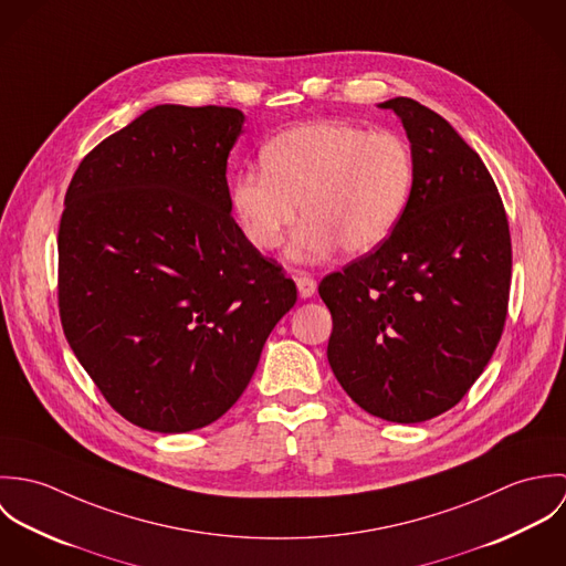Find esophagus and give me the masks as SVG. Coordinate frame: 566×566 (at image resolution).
<instances>
[{
  "instance_id": "1",
  "label": "esophagus",
  "mask_w": 566,
  "mask_h": 566,
  "mask_svg": "<svg viewBox=\"0 0 566 566\" xmlns=\"http://www.w3.org/2000/svg\"><path fill=\"white\" fill-rule=\"evenodd\" d=\"M296 285H298L301 298H312V296L316 294V279L310 276V274H305V272H298Z\"/></svg>"
}]
</instances>
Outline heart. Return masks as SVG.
I'll return each mask as SVG.
<instances>
[{
  "label": "heart",
  "mask_w": 566,
  "mask_h": 566,
  "mask_svg": "<svg viewBox=\"0 0 566 566\" xmlns=\"http://www.w3.org/2000/svg\"><path fill=\"white\" fill-rule=\"evenodd\" d=\"M263 171L245 169L233 182L243 233L268 252L305 218L290 254L321 259L335 245L366 254L386 242L403 218L413 187V157L401 135L370 133L348 122L290 128L261 153Z\"/></svg>",
  "instance_id": "heart-1"
}]
</instances>
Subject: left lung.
Instances as JSON below:
<instances>
[{
  "mask_svg": "<svg viewBox=\"0 0 566 566\" xmlns=\"http://www.w3.org/2000/svg\"><path fill=\"white\" fill-rule=\"evenodd\" d=\"M403 122L413 187L377 250L326 274V357L346 395L390 422L460 403L507 316L512 243L496 185L453 126L411 97L381 104Z\"/></svg>",
  "mask_w": 566,
  "mask_h": 566,
  "instance_id": "left-lung-1",
  "label": "left lung"
}]
</instances>
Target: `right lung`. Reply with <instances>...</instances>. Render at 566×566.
<instances>
[{
	"instance_id": "add662e5",
	"label": "right lung",
	"mask_w": 566,
	"mask_h": 566,
	"mask_svg": "<svg viewBox=\"0 0 566 566\" xmlns=\"http://www.w3.org/2000/svg\"><path fill=\"white\" fill-rule=\"evenodd\" d=\"M243 113L161 104L82 159L59 227L65 337L128 422L182 433L242 397L296 283L231 216Z\"/></svg>"
}]
</instances>
